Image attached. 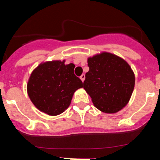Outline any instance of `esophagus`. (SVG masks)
I'll return each mask as SVG.
<instances>
[{
	"mask_svg": "<svg viewBox=\"0 0 160 160\" xmlns=\"http://www.w3.org/2000/svg\"><path fill=\"white\" fill-rule=\"evenodd\" d=\"M85 78H86V77H85V74H82L81 76L80 77V80H82V82H83V81H84V80H85Z\"/></svg>",
	"mask_w": 160,
	"mask_h": 160,
	"instance_id": "34e87169",
	"label": "esophagus"
}]
</instances>
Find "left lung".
Returning <instances> with one entry per match:
<instances>
[{
  "mask_svg": "<svg viewBox=\"0 0 160 160\" xmlns=\"http://www.w3.org/2000/svg\"><path fill=\"white\" fill-rule=\"evenodd\" d=\"M89 70L83 89L99 111L114 113L129 102L135 87V74L120 57L103 52L87 59Z\"/></svg>",
  "mask_w": 160,
  "mask_h": 160,
  "instance_id": "8db88e82",
  "label": "left lung"
}]
</instances>
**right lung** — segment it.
<instances>
[{
  "label": "right lung",
  "instance_id": "obj_1",
  "mask_svg": "<svg viewBox=\"0 0 160 160\" xmlns=\"http://www.w3.org/2000/svg\"><path fill=\"white\" fill-rule=\"evenodd\" d=\"M65 60L40 63L31 74L27 92L39 111L50 116L63 113L71 104L75 91L82 87L75 76V65L65 64Z\"/></svg>",
  "mask_w": 160,
  "mask_h": 160
}]
</instances>
